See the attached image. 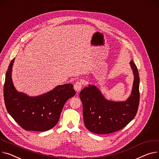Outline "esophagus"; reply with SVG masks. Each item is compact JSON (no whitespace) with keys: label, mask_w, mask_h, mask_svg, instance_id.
I'll return each instance as SVG.
<instances>
[{"label":"esophagus","mask_w":159,"mask_h":159,"mask_svg":"<svg viewBox=\"0 0 159 159\" xmlns=\"http://www.w3.org/2000/svg\"><path fill=\"white\" fill-rule=\"evenodd\" d=\"M82 84H83V82L81 81V80H79V81H77L75 84V85H74V89H75V90L78 93L79 91L81 90L82 88Z\"/></svg>","instance_id":"esophagus-1"}]
</instances>
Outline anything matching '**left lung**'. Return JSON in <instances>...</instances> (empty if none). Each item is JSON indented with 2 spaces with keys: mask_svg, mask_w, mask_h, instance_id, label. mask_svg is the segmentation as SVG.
Wrapping results in <instances>:
<instances>
[{
  "mask_svg": "<svg viewBox=\"0 0 159 159\" xmlns=\"http://www.w3.org/2000/svg\"><path fill=\"white\" fill-rule=\"evenodd\" d=\"M130 65L134 79L131 94L125 101L107 100L96 86L91 84L80 91L84 121L90 132L98 134L112 133L124 128L134 118L139 103L140 79L133 60Z\"/></svg>",
  "mask_w": 159,
  "mask_h": 159,
  "instance_id": "left-lung-1",
  "label": "left lung"
}]
</instances>
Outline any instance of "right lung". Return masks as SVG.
<instances>
[{"instance_id": "right-lung-1", "label": "right lung", "mask_w": 159, "mask_h": 159, "mask_svg": "<svg viewBox=\"0 0 159 159\" xmlns=\"http://www.w3.org/2000/svg\"><path fill=\"white\" fill-rule=\"evenodd\" d=\"M15 58L6 71L4 98L6 109L15 121L25 130L47 131L57 123L66 102L75 96L73 84L59 85L52 90L36 97L18 92L12 78Z\"/></svg>"}]
</instances>
